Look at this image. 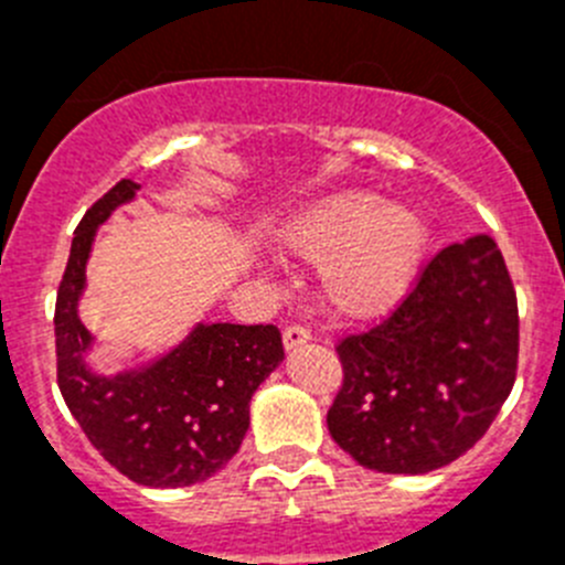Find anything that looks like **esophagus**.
Returning <instances> with one entry per match:
<instances>
[{
  "label": "esophagus",
  "mask_w": 565,
  "mask_h": 565,
  "mask_svg": "<svg viewBox=\"0 0 565 565\" xmlns=\"http://www.w3.org/2000/svg\"><path fill=\"white\" fill-rule=\"evenodd\" d=\"M311 339V333L306 331V328H286V333H282V344H286V351H297V348H302V344Z\"/></svg>",
  "instance_id": "1"
}]
</instances>
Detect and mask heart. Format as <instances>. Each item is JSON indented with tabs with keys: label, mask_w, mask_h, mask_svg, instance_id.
Segmentation results:
<instances>
[{
	"label": "heart",
	"mask_w": 565,
	"mask_h": 565,
	"mask_svg": "<svg viewBox=\"0 0 565 565\" xmlns=\"http://www.w3.org/2000/svg\"><path fill=\"white\" fill-rule=\"evenodd\" d=\"M279 254L319 263V294L344 319L391 313L416 286L430 248L424 214L367 189H339L288 212L274 228Z\"/></svg>",
	"instance_id": "heart-1"
}]
</instances>
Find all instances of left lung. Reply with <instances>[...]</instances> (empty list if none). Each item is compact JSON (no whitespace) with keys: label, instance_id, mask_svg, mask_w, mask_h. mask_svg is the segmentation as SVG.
Returning <instances> with one entry per match:
<instances>
[{"label":"left lung","instance_id":"8db88e82","mask_svg":"<svg viewBox=\"0 0 565 565\" xmlns=\"http://www.w3.org/2000/svg\"><path fill=\"white\" fill-rule=\"evenodd\" d=\"M342 391L328 430L356 463L424 476L489 430L518 367V299L489 234L452 243L398 311L337 348Z\"/></svg>","mask_w":565,"mask_h":565}]
</instances>
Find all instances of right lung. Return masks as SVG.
<instances>
[{
    "label": "right lung",
    "instance_id": "1",
    "mask_svg": "<svg viewBox=\"0 0 565 565\" xmlns=\"http://www.w3.org/2000/svg\"><path fill=\"white\" fill-rule=\"evenodd\" d=\"M121 181L82 217L56 297L58 391L89 444L135 483L192 487L221 472L248 430V404L286 353L274 326L194 322L152 359L115 371L89 364L96 337L78 317L96 234L138 198Z\"/></svg>",
    "mask_w": 565,
    "mask_h": 565
}]
</instances>
